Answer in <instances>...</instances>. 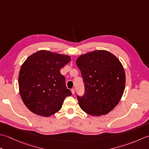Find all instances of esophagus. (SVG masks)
Returning a JSON list of instances; mask_svg holds the SVG:
<instances>
[{"label": "esophagus", "instance_id": "esophagus-1", "mask_svg": "<svg viewBox=\"0 0 149 149\" xmlns=\"http://www.w3.org/2000/svg\"><path fill=\"white\" fill-rule=\"evenodd\" d=\"M71 91H72V93L74 95V93H75V90H74V88H72V89L71 90Z\"/></svg>", "mask_w": 149, "mask_h": 149}]
</instances>
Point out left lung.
I'll return each mask as SVG.
<instances>
[{
  "label": "left lung",
  "instance_id": "8db88e82",
  "mask_svg": "<svg viewBox=\"0 0 149 149\" xmlns=\"http://www.w3.org/2000/svg\"><path fill=\"white\" fill-rule=\"evenodd\" d=\"M76 65L85 88L84 96H77L82 110L96 116L111 111L125 90V74L121 62L107 50H98L78 57Z\"/></svg>",
  "mask_w": 149,
  "mask_h": 149
}]
</instances>
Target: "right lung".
<instances>
[{"mask_svg":"<svg viewBox=\"0 0 149 149\" xmlns=\"http://www.w3.org/2000/svg\"><path fill=\"white\" fill-rule=\"evenodd\" d=\"M70 60L68 55L41 50L24 62L18 75L19 92L31 112L51 116L61 109L65 98L72 95L60 73Z\"/></svg>","mask_w":149,"mask_h":149,"instance_id":"right-lung-1","label":"right lung"}]
</instances>
